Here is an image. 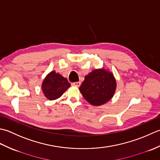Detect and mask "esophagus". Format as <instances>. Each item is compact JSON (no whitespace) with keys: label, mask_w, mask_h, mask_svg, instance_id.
I'll return each mask as SVG.
<instances>
[{"label":"esophagus","mask_w":160,"mask_h":160,"mask_svg":"<svg viewBox=\"0 0 160 160\" xmlns=\"http://www.w3.org/2000/svg\"><path fill=\"white\" fill-rule=\"evenodd\" d=\"M73 86H77V87H79L80 85H81V82H74L72 83Z\"/></svg>","instance_id":"1"}]
</instances>
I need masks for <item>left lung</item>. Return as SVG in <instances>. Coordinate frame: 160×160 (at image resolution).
I'll return each mask as SVG.
<instances>
[{"label": "left lung", "mask_w": 160, "mask_h": 160, "mask_svg": "<svg viewBox=\"0 0 160 160\" xmlns=\"http://www.w3.org/2000/svg\"><path fill=\"white\" fill-rule=\"evenodd\" d=\"M116 88V79L113 74L103 68L94 70L86 75L79 90L88 102L94 106H99L112 98Z\"/></svg>", "instance_id": "obj_1"}]
</instances>
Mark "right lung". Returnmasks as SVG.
<instances>
[{"label":"right lung","instance_id":"right-lung-1","mask_svg":"<svg viewBox=\"0 0 160 160\" xmlns=\"http://www.w3.org/2000/svg\"><path fill=\"white\" fill-rule=\"evenodd\" d=\"M70 87L66 78L59 73L52 71L47 74L42 83L41 88L45 97L49 100H55L61 97Z\"/></svg>","mask_w":160,"mask_h":160}]
</instances>
